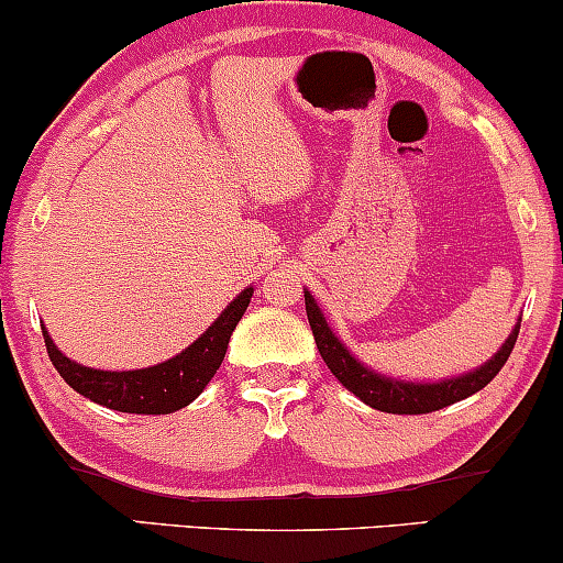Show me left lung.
Returning <instances> with one entry per match:
<instances>
[{"instance_id": "8db88e82", "label": "left lung", "mask_w": 563, "mask_h": 563, "mask_svg": "<svg viewBox=\"0 0 563 563\" xmlns=\"http://www.w3.org/2000/svg\"><path fill=\"white\" fill-rule=\"evenodd\" d=\"M303 303H307V318L312 325L314 344L320 349V357L325 360V365L331 367V373L341 384L346 386L354 397L363 399L365 405H371L373 410L380 412H397V416H421V412L442 410L452 402H461V399L471 397L493 380L500 367L506 365L516 344V335H519L521 320L516 322L514 331L508 333L506 344H503L487 363L476 367V371L463 373V376L434 380V384H423V380H399L389 378L384 373L373 371L360 363L352 352L344 346V341L333 333V328L328 325L325 314L314 301V296L303 288Z\"/></svg>"}]
</instances>
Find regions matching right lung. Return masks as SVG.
Listing matches in <instances>:
<instances>
[{"instance_id":"right-lung-1","label":"right lung","mask_w":563,"mask_h":563,"mask_svg":"<svg viewBox=\"0 0 563 563\" xmlns=\"http://www.w3.org/2000/svg\"><path fill=\"white\" fill-rule=\"evenodd\" d=\"M251 296H254V286L243 288L190 346L174 354L172 360L140 367V371H100V367L74 363L55 346L53 335L42 325L44 344H47V354L57 373L81 397L119 412L169 416V412L190 405L206 389V384L214 378L224 352H228L230 335L249 309Z\"/></svg>"}]
</instances>
